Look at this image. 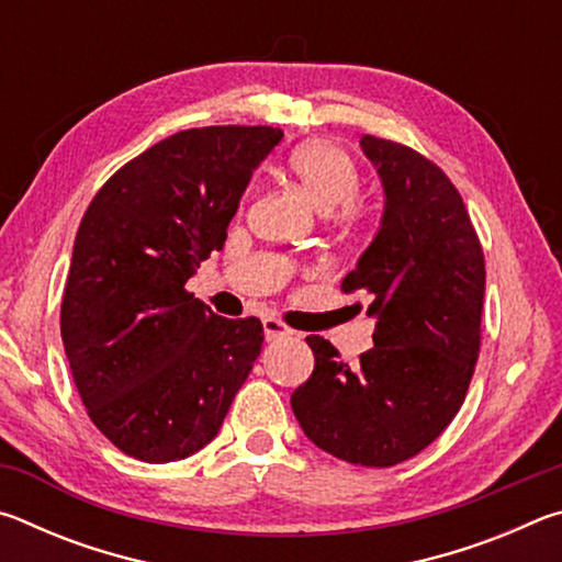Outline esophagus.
I'll return each instance as SVG.
<instances>
[{"label":"esophagus","mask_w":562,"mask_h":562,"mask_svg":"<svg viewBox=\"0 0 562 562\" xmlns=\"http://www.w3.org/2000/svg\"><path fill=\"white\" fill-rule=\"evenodd\" d=\"M262 329H265V339L268 341H280V339H288L294 335L290 327H284L280 319H272V317L262 319Z\"/></svg>","instance_id":"obj_1"}]
</instances>
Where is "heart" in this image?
I'll use <instances>...</instances> for the list:
<instances>
[{"label":"heart","mask_w":562,"mask_h":562,"mask_svg":"<svg viewBox=\"0 0 562 562\" xmlns=\"http://www.w3.org/2000/svg\"><path fill=\"white\" fill-rule=\"evenodd\" d=\"M288 168L317 211L331 213L339 223L359 225L372 215V205L357 195L359 168L345 148L327 138H310L294 146Z\"/></svg>","instance_id":"b5f03b06"}]
</instances>
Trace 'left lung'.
<instances>
[{
	"instance_id": "8db88e82",
	"label": "left lung",
	"mask_w": 562,
	"mask_h": 562,
	"mask_svg": "<svg viewBox=\"0 0 562 562\" xmlns=\"http://www.w3.org/2000/svg\"><path fill=\"white\" fill-rule=\"evenodd\" d=\"M359 146L382 180L384 213L341 290L369 294L374 347L349 367L310 335L315 372L290 404L322 451L386 469L424 451L459 414L479 359L486 265L439 166L376 136Z\"/></svg>"
}]
</instances>
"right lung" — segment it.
<instances>
[{
	"label": "right lung",
	"instance_id": "obj_1",
	"mask_svg": "<svg viewBox=\"0 0 562 562\" xmlns=\"http://www.w3.org/2000/svg\"><path fill=\"white\" fill-rule=\"evenodd\" d=\"M282 140L272 126L190 128L116 170L83 213L61 339L91 422L146 463L221 431L260 357V319H225L186 292L221 250L247 183Z\"/></svg>",
	"mask_w": 562,
	"mask_h": 562
}]
</instances>
